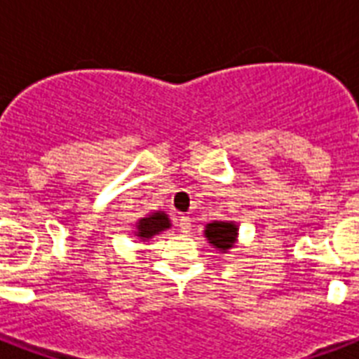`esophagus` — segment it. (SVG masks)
<instances>
[{
  "instance_id": "34e87169",
  "label": "esophagus",
  "mask_w": 359,
  "mask_h": 359,
  "mask_svg": "<svg viewBox=\"0 0 359 359\" xmlns=\"http://www.w3.org/2000/svg\"><path fill=\"white\" fill-rule=\"evenodd\" d=\"M179 229H180V233H190L191 219L188 218V216H180V218H179Z\"/></svg>"
}]
</instances>
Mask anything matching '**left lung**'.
<instances>
[{
    "label": "left lung",
    "mask_w": 359,
    "mask_h": 359,
    "mask_svg": "<svg viewBox=\"0 0 359 359\" xmlns=\"http://www.w3.org/2000/svg\"><path fill=\"white\" fill-rule=\"evenodd\" d=\"M205 238L222 253H229L238 242V225L233 219H219L205 225Z\"/></svg>",
    "instance_id": "left-lung-1"
}]
</instances>
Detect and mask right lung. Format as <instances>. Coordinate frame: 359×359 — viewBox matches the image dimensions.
<instances>
[{
  "instance_id": "obj_1",
  "label": "right lung",
  "mask_w": 359,
  "mask_h": 359,
  "mask_svg": "<svg viewBox=\"0 0 359 359\" xmlns=\"http://www.w3.org/2000/svg\"><path fill=\"white\" fill-rule=\"evenodd\" d=\"M171 227V219L163 210H154V212H149L147 216L140 218L134 225V236H137L140 240H149L152 236L160 235L162 231H168Z\"/></svg>"
}]
</instances>
